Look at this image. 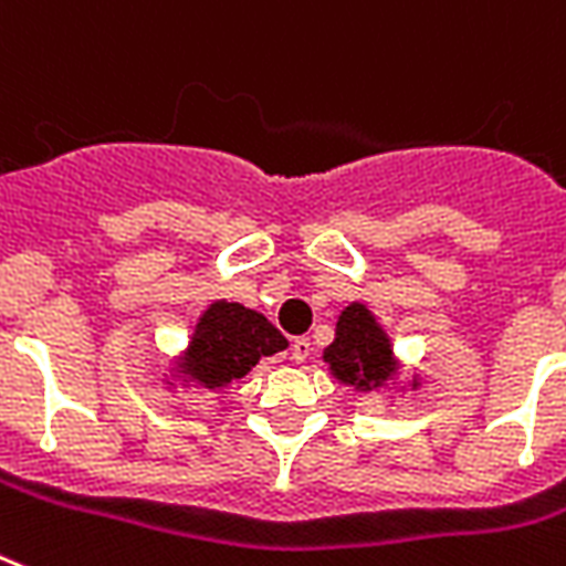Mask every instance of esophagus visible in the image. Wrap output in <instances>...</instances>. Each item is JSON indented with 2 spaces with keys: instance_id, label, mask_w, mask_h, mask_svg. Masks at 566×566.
I'll use <instances>...</instances> for the list:
<instances>
[{
  "instance_id": "1",
  "label": "esophagus",
  "mask_w": 566,
  "mask_h": 566,
  "mask_svg": "<svg viewBox=\"0 0 566 566\" xmlns=\"http://www.w3.org/2000/svg\"><path fill=\"white\" fill-rule=\"evenodd\" d=\"M310 350H312L310 338H295V342H292V359H295L297 365L310 359Z\"/></svg>"
}]
</instances>
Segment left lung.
Instances as JSON below:
<instances>
[{
	"label": "left lung",
	"instance_id": "left-lung-1",
	"mask_svg": "<svg viewBox=\"0 0 566 566\" xmlns=\"http://www.w3.org/2000/svg\"><path fill=\"white\" fill-rule=\"evenodd\" d=\"M333 377L361 391L382 386L395 374L391 342L361 304H350L336 324V342L324 350Z\"/></svg>",
	"mask_w": 566,
	"mask_h": 566
}]
</instances>
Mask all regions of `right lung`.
Masks as SVG:
<instances>
[{
    "mask_svg": "<svg viewBox=\"0 0 566 566\" xmlns=\"http://www.w3.org/2000/svg\"><path fill=\"white\" fill-rule=\"evenodd\" d=\"M286 347V336L265 315L242 304L216 301L198 318L180 370L201 386L221 388L230 379L245 377L260 359L283 354Z\"/></svg>",
    "mask_w": 566,
    "mask_h": 566,
    "instance_id": "right-lung-1",
    "label": "right lung"
}]
</instances>
